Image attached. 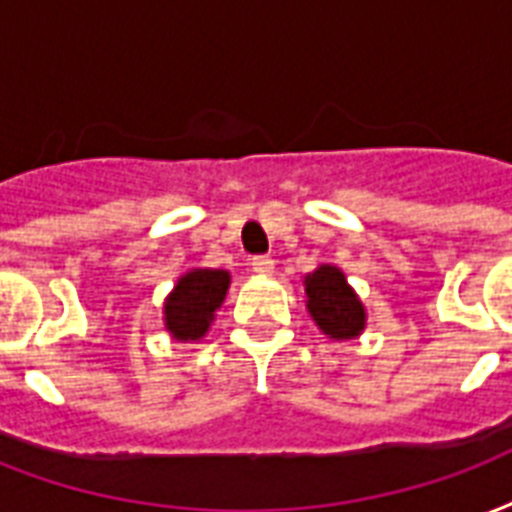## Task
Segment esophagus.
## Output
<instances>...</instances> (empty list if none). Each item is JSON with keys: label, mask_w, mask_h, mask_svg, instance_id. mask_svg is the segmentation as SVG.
<instances>
[{"label": "esophagus", "mask_w": 512, "mask_h": 512, "mask_svg": "<svg viewBox=\"0 0 512 512\" xmlns=\"http://www.w3.org/2000/svg\"><path fill=\"white\" fill-rule=\"evenodd\" d=\"M273 265H276V260H273L271 255L252 257V271L260 273V276H268V273H273Z\"/></svg>", "instance_id": "34e87169"}]
</instances>
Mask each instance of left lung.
I'll return each mask as SVG.
<instances>
[{"mask_svg":"<svg viewBox=\"0 0 512 512\" xmlns=\"http://www.w3.org/2000/svg\"><path fill=\"white\" fill-rule=\"evenodd\" d=\"M306 306L327 338L343 341L365 330V306L335 265H319L317 271L308 273Z\"/></svg>","mask_w":512,"mask_h":512,"instance_id":"8db88e82","label":"left lung"}]
</instances>
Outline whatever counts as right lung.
<instances>
[{
	"label": "right lung",
	"instance_id": "1",
	"mask_svg": "<svg viewBox=\"0 0 512 512\" xmlns=\"http://www.w3.org/2000/svg\"><path fill=\"white\" fill-rule=\"evenodd\" d=\"M228 271L193 268L179 276L177 287L163 303V322L177 341H198L212 325L214 311L222 306L228 292Z\"/></svg>",
	"mask_w": 512,
	"mask_h": 512
}]
</instances>
